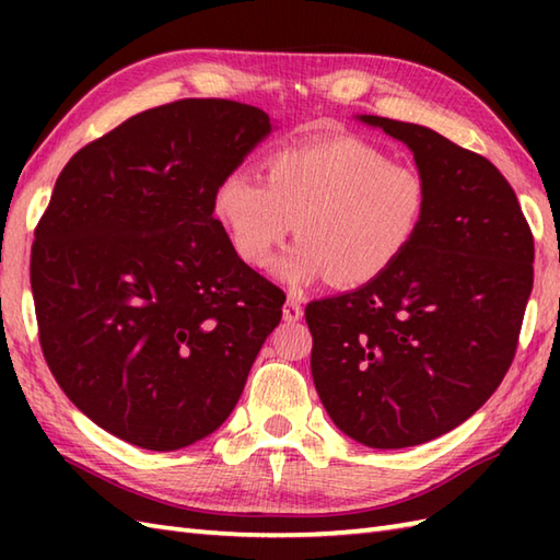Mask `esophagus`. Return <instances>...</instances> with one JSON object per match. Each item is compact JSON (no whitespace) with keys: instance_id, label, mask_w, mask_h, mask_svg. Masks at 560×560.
I'll list each match as a JSON object with an SVG mask.
<instances>
[{"instance_id":"obj_1","label":"esophagus","mask_w":560,"mask_h":560,"mask_svg":"<svg viewBox=\"0 0 560 560\" xmlns=\"http://www.w3.org/2000/svg\"><path fill=\"white\" fill-rule=\"evenodd\" d=\"M303 317V305L299 299H293V295H289L287 305H283V319L287 323H299V319Z\"/></svg>"}]
</instances>
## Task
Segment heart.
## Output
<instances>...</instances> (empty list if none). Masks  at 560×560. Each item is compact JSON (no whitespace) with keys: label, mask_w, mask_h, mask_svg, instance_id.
Returning a JSON list of instances; mask_svg holds the SVG:
<instances>
[{"label":"heart","mask_w":560,"mask_h":560,"mask_svg":"<svg viewBox=\"0 0 560 560\" xmlns=\"http://www.w3.org/2000/svg\"><path fill=\"white\" fill-rule=\"evenodd\" d=\"M211 209L249 267H267L295 221L299 241L273 261L277 279L295 291L329 277L353 289L409 253L428 187L413 165L387 161L368 141L329 137L273 151L267 180L247 168L225 173Z\"/></svg>","instance_id":"b5f03b06"}]
</instances>
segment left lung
<instances>
[{
    "mask_svg": "<svg viewBox=\"0 0 560 560\" xmlns=\"http://www.w3.org/2000/svg\"><path fill=\"white\" fill-rule=\"evenodd\" d=\"M413 153L428 209L383 277L305 307L311 371L329 419L375 450L428 443L501 385L534 283V241L501 171L423 125L377 115Z\"/></svg>",
    "mask_w": 560,
    "mask_h": 560,
    "instance_id": "left-lung-1",
    "label": "left lung"
}]
</instances>
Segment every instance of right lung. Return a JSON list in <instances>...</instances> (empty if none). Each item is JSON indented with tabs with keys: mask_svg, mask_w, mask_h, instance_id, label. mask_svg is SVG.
Here are the masks:
<instances>
[{
	"mask_svg": "<svg viewBox=\"0 0 560 560\" xmlns=\"http://www.w3.org/2000/svg\"><path fill=\"white\" fill-rule=\"evenodd\" d=\"M273 129L253 105L187 98L77 151L35 229L45 361L103 431L171 452L229 419L281 289L233 253L213 189Z\"/></svg>",
	"mask_w": 560,
	"mask_h": 560,
	"instance_id": "obj_1",
	"label": "right lung"
}]
</instances>
